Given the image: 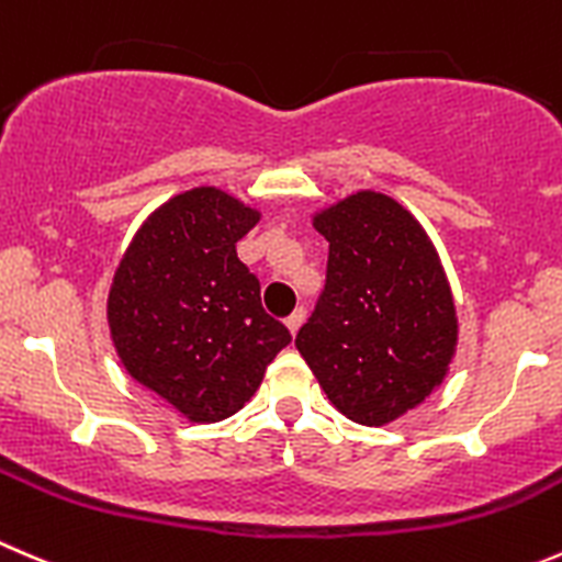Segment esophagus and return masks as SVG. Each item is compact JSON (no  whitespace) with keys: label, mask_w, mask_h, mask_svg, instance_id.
I'll list each match as a JSON object with an SVG mask.
<instances>
[{"label":"esophagus","mask_w":562,"mask_h":562,"mask_svg":"<svg viewBox=\"0 0 562 562\" xmlns=\"http://www.w3.org/2000/svg\"><path fill=\"white\" fill-rule=\"evenodd\" d=\"M304 315H307V310H304V307H296L291 315H288L285 324H288V329H291V335H296L299 326L304 324Z\"/></svg>","instance_id":"obj_1"}]
</instances>
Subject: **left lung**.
I'll return each instance as SVG.
<instances>
[{"label":"left lung","mask_w":562,"mask_h":562,"mask_svg":"<svg viewBox=\"0 0 562 562\" xmlns=\"http://www.w3.org/2000/svg\"><path fill=\"white\" fill-rule=\"evenodd\" d=\"M326 280L296 348L353 423L384 426L445 379L456 307L431 241L395 200L359 192L315 216Z\"/></svg>","instance_id":"obj_1"}]
</instances>
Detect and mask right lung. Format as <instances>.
I'll use <instances>...</instances> for the list:
<instances>
[{
	"mask_svg": "<svg viewBox=\"0 0 562 562\" xmlns=\"http://www.w3.org/2000/svg\"><path fill=\"white\" fill-rule=\"evenodd\" d=\"M255 222L252 209L220 189L178 194L139 227L109 291L125 370L192 423L236 414L291 342L236 255Z\"/></svg>",
	"mask_w": 562,
	"mask_h": 562,
	"instance_id": "obj_1",
	"label": "right lung"
}]
</instances>
